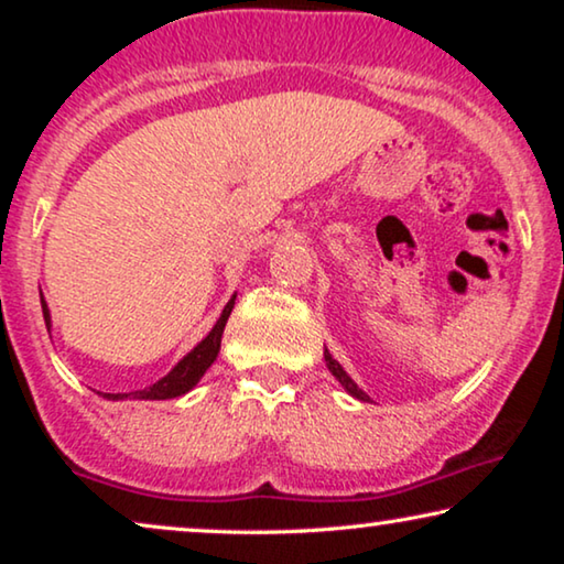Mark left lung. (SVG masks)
I'll return each instance as SVG.
<instances>
[{"label":"left lung","mask_w":564,"mask_h":564,"mask_svg":"<svg viewBox=\"0 0 564 564\" xmlns=\"http://www.w3.org/2000/svg\"><path fill=\"white\" fill-rule=\"evenodd\" d=\"M323 359H326V365H328V369H330V375H334V377H336V380H338V382H341V388H344L346 392H349V395H354V398H357V400H369V395H367V392H365V390H359V388H357V382H354V380H351V377L344 372V367H341V365H338V361H336L334 357H330V354H328V349H323Z\"/></svg>","instance_id":"8db88e82"}]
</instances>
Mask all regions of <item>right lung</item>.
<instances>
[{
  "mask_svg": "<svg viewBox=\"0 0 564 564\" xmlns=\"http://www.w3.org/2000/svg\"><path fill=\"white\" fill-rule=\"evenodd\" d=\"M41 305H43V318H45V328L51 330V311L48 305H45V300L41 297ZM236 305V295L228 300V305L223 307L218 323H215L210 334H207L203 341H199L195 349H192L187 357L176 361V367L172 372L161 377L159 382L149 384V388L143 390H133V392H102V398L107 400H169V398H180L184 392H189L195 384L199 382V377H203L207 369L215 359H218V351H220V338H223V330H226V323H228V315L234 311Z\"/></svg>",
  "mask_w": 564,
  "mask_h": 564,
  "instance_id": "obj_1",
  "label": "right lung"
}]
</instances>
